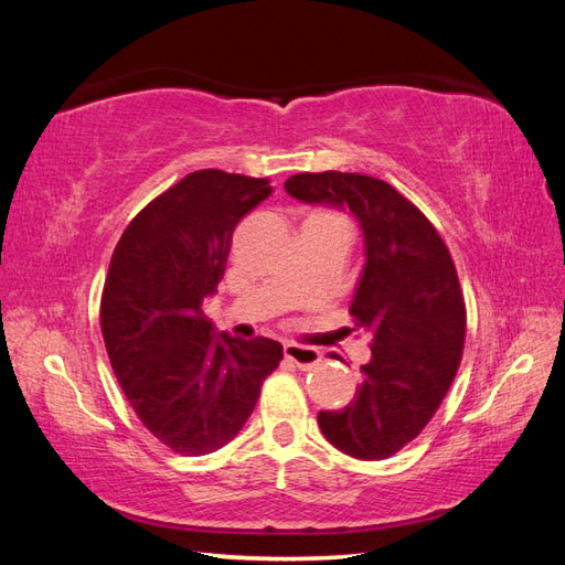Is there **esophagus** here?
Here are the masks:
<instances>
[{"mask_svg": "<svg viewBox=\"0 0 565 565\" xmlns=\"http://www.w3.org/2000/svg\"><path fill=\"white\" fill-rule=\"evenodd\" d=\"M285 358L289 363H295L299 370H311L320 365V353L311 347H301V344H285Z\"/></svg>", "mask_w": 565, "mask_h": 565, "instance_id": "esophagus-1", "label": "esophagus"}]
</instances>
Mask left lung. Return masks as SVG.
Listing matches in <instances>:
<instances>
[{
	"instance_id": "obj_1",
	"label": "left lung",
	"mask_w": 565,
	"mask_h": 565,
	"mask_svg": "<svg viewBox=\"0 0 565 565\" xmlns=\"http://www.w3.org/2000/svg\"><path fill=\"white\" fill-rule=\"evenodd\" d=\"M301 202L349 207L365 235V268L351 301L372 361L353 401L318 413L320 431L355 459H386L436 415L461 363L467 306L452 256L413 202L365 174L301 172L285 181Z\"/></svg>"
}]
</instances>
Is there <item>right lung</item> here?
<instances>
[{
  "mask_svg": "<svg viewBox=\"0 0 565 565\" xmlns=\"http://www.w3.org/2000/svg\"><path fill=\"white\" fill-rule=\"evenodd\" d=\"M268 179L200 169L150 200L113 252L100 332L115 377L146 429L179 455H207L243 429L278 341L237 339L202 311L224 278L233 231Z\"/></svg>",
  "mask_w": 565,
  "mask_h": 565,
  "instance_id": "1",
  "label": "right lung"
}]
</instances>
